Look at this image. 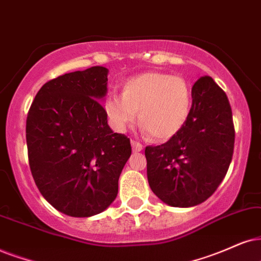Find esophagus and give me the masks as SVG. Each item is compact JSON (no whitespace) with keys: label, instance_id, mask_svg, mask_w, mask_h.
<instances>
[{"label":"esophagus","instance_id":"obj_1","mask_svg":"<svg viewBox=\"0 0 261 261\" xmlns=\"http://www.w3.org/2000/svg\"><path fill=\"white\" fill-rule=\"evenodd\" d=\"M131 146H133L134 151H141L142 149H143V146H142V143L137 142L136 140H131Z\"/></svg>","mask_w":261,"mask_h":261}]
</instances>
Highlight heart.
<instances>
[{"label":"heart","mask_w":261,"mask_h":261,"mask_svg":"<svg viewBox=\"0 0 261 261\" xmlns=\"http://www.w3.org/2000/svg\"><path fill=\"white\" fill-rule=\"evenodd\" d=\"M108 123L124 133L136 120L154 140L166 141L180 131L189 117L191 89L178 75L144 72L127 79L121 95L111 94L103 102Z\"/></svg>","instance_id":"1"}]
</instances>
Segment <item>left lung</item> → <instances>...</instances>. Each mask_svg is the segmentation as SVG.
<instances>
[{
  "instance_id": "8db88e82",
  "label": "left lung",
  "mask_w": 261,
  "mask_h": 261,
  "mask_svg": "<svg viewBox=\"0 0 261 261\" xmlns=\"http://www.w3.org/2000/svg\"><path fill=\"white\" fill-rule=\"evenodd\" d=\"M189 117L166 143L146 147L150 189L173 207L206 201L225 177L232 159L235 127L226 94L203 75L191 89Z\"/></svg>"
}]
</instances>
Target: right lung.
I'll list each match as a JSON object with an SVG mask.
<instances>
[{"mask_svg":"<svg viewBox=\"0 0 261 261\" xmlns=\"http://www.w3.org/2000/svg\"><path fill=\"white\" fill-rule=\"evenodd\" d=\"M107 68L94 66L51 79L39 89L26 119L29 164L53 207L71 217L101 213L118 194L131 155L130 138L113 133L100 100Z\"/></svg>","mask_w":261,"mask_h":261,"instance_id":"1","label":"right lung"}]
</instances>
